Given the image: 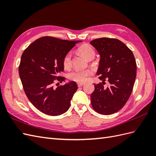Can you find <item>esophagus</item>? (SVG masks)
I'll list each match as a JSON object with an SVG mask.
<instances>
[{
  "mask_svg": "<svg viewBox=\"0 0 156 156\" xmlns=\"http://www.w3.org/2000/svg\"><path fill=\"white\" fill-rule=\"evenodd\" d=\"M84 83H77V85H78L79 87H82L83 85H84Z\"/></svg>",
  "mask_w": 156,
  "mask_h": 156,
  "instance_id": "obj_1",
  "label": "esophagus"
}]
</instances>
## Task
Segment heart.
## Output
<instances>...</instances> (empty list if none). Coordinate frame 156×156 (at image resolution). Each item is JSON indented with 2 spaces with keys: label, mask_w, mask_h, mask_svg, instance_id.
<instances>
[{
  "label": "heart",
  "mask_w": 156,
  "mask_h": 156,
  "mask_svg": "<svg viewBox=\"0 0 156 156\" xmlns=\"http://www.w3.org/2000/svg\"><path fill=\"white\" fill-rule=\"evenodd\" d=\"M80 53H82L85 57L88 59H92L95 56V51L92 47L83 45L78 49ZM63 66L65 69H69L72 67V53L69 52L64 56L63 58ZM92 72L90 69H77L69 74V79L77 83H84L87 81L89 76Z\"/></svg>",
  "instance_id": "1"
}]
</instances>
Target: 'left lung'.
Wrapping results in <instances>:
<instances>
[{
    "mask_svg": "<svg viewBox=\"0 0 156 156\" xmlns=\"http://www.w3.org/2000/svg\"><path fill=\"white\" fill-rule=\"evenodd\" d=\"M100 56L97 75L102 83L94 84L92 107L97 112L108 115L120 110L132 92L136 78V64L132 51L121 41L101 37L90 41ZM107 80L111 84L105 88Z\"/></svg>",
    "mask_w": 156,
    "mask_h": 156,
    "instance_id": "8db88e82",
    "label": "left lung"
}]
</instances>
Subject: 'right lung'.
I'll return each instance as SVG.
<instances>
[{
  "label": "right lung",
  "instance_id": "right-lung-1",
  "mask_svg": "<svg viewBox=\"0 0 156 156\" xmlns=\"http://www.w3.org/2000/svg\"><path fill=\"white\" fill-rule=\"evenodd\" d=\"M82 41H68L51 36L36 40L22 54L19 74L29 101L37 109L50 116H58L69 108L77 90L75 81L53 87L54 81H64L57 76L64 71L63 58L75 44Z\"/></svg>",
  "mask_w": 156,
  "mask_h": 156
}]
</instances>
